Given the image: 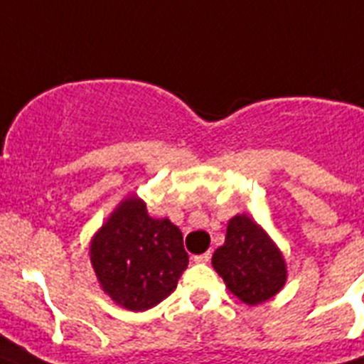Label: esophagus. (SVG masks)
<instances>
[{
    "mask_svg": "<svg viewBox=\"0 0 364 364\" xmlns=\"http://www.w3.org/2000/svg\"><path fill=\"white\" fill-rule=\"evenodd\" d=\"M211 260V252H205L202 255H195V262H202V264H208Z\"/></svg>",
    "mask_w": 364,
    "mask_h": 364,
    "instance_id": "obj_1",
    "label": "esophagus"
}]
</instances>
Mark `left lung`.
<instances>
[{"instance_id": "1", "label": "left lung", "mask_w": 364, "mask_h": 364, "mask_svg": "<svg viewBox=\"0 0 364 364\" xmlns=\"http://www.w3.org/2000/svg\"><path fill=\"white\" fill-rule=\"evenodd\" d=\"M211 262L231 294L247 304L268 301L286 282L281 252L246 215L231 218L226 242L213 253Z\"/></svg>"}]
</instances>
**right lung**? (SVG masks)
Instances as JSON below:
<instances>
[{
  "mask_svg": "<svg viewBox=\"0 0 364 364\" xmlns=\"http://www.w3.org/2000/svg\"><path fill=\"white\" fill-rule=\"evenodd\" d=\"M91 262L112 301L144 311L175 290L189 257L182 231L167 218H151L144 202L133 197L96 233Z\"/></svg>",
  "mask_w": 364,
  "mask_h": 364,
  "instance_id": "right-lung-1",
  "label": "right lung"
}]
</instances>
